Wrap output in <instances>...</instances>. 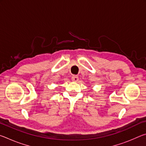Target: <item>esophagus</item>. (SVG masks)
Masks as SVG:
<instances>
[{"instance_id":"1","label":"esophagus","mask_w":146,"mask_h":146,"mask_svg":"<svg viewBox=\"0 0 146 146\" xmlns=\"http://www.w3.org/2000/svg\"><path fill=\"white\" fill-rule=\"evenodd\" d=\"M71 80H72L73 82H77L78 80V77L76 75H73L72 76V77H71Z\"/></svg>"}]
</instances>
